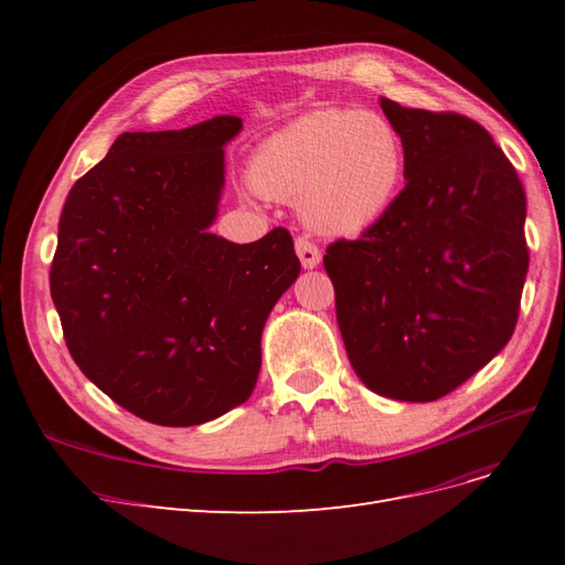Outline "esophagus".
<instances>
[{
	"label": "esophagus",
	"instance_id": "esophagus-1",
	"mask_svg": "<svg viewBox=\"0 0 565 565\" xmlns=\"http://www.w3.org/2000/svg\"><path fill=\"white\" fill-rule=\"evenodd\" d=\"M295 249H297V256H299V262H301L303 268H316L322 259L320 249L309 241V237H297Z\"/></svg>",
	"mask_w": 565,
	"mask_h": 565
}]
</instances>
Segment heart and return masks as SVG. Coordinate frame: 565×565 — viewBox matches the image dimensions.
Segmentation results:
<instances>
[{
  "label": "heart",
  "instance_id": "heart-1",
  "mask_svg": "<svg viewBox=\"0 0 565 565\" xmlns=\"http://www.w3.org/2000/svg\"><path fill=\"white\" fill-rule=\"evenodd\" d=\"M403 172V139L384 115L322 108L268 136L249 177L266 198L301 200L320 233L355 235L384 216Z\"/></svg>",
  "mask_w": 565,
  "mask_h": 565
}]
</instances>
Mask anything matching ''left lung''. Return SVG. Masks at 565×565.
<instances>
[{"label": "left lung", "instance_id": "left-lung-1", "mask_svg": "<svg viewBox=\"0 0 565 565\" xmlns=\"http://www.w3.org/2000/svg\"><path fill=\"white\" fill-rule=\"evenodd\" d=\"M380 104L403 139L405 188L358 241L332 243L322 264L361 382L429 403L514 334L530 259L525 193L473 119Z\"/></svg>", "mask_w": 565, "mask_h": 565}]
</instances>
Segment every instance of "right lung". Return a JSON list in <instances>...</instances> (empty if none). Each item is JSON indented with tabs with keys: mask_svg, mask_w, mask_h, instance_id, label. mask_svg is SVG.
Here are the masks:
<instances>
[{
	"mask_svg": "<svg viewBox=\"0 0 565 565\" xmlns=\"http://www.w3.org/2000/svg\"><path fill=\"white\" fill-rule=\"evenodd\" d=\"M216 115L179 131H125L65 200L51 299L67 351L100 391L160 426L212 422L245 403L262 332L299 278L292 235L237 245L210 233L226 183Z\"/></svg>",
	"mask_w": 565,
	"mask_h": 565,
	"instance_id": "obj_1",
	"label": "right lung"
}]
</instances>
